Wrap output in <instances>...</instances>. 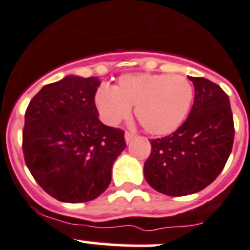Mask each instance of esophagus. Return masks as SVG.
I'll list each match as a JSON object with an SVG mask.
<instances>
[{
  "instance_id": "esophagus-1",
  "label": "esophagus",
  "mask_w": 250,
  "mask_h": 250,
  "mask_svg": "<svg viewBox=\"0 0 250 250\" xmlns=\"http://www.w3.org/2000/svg\"><path fill=\"white\" fill-rule=\"evenodd\" d=\"M125 142H127V143H130L133 139L136 138V134H133V133H130V132H125Z\"/></svg>"
}]
</instances>
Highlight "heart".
I'll return each instance as SVG.
<instances>
[{
  "label": "heart",
  "instance_id": "heart-1",
  "mask_svg": "<svg viewBox=\"0 0 250 250\" xmlns=\"http://www.w3.org/2000/svg\"><path fill=\"white\" fill-rule=\"evenodd\" d=\"M193 101V87L181 75H123L113 88L100 87L95 106L106 125H117L134 106V114L150 134L165 136L185 121Z\"/></svg>",
  "mask_w": 250,
  "mask_h": 250
}]
</instances>
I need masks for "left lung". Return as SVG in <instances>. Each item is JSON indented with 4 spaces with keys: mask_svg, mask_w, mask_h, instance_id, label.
Wrapping results in <instances>:
<instances>
[{
    "mask_svg": "<svg viewBox=\"0 0 250 250\" xmlns=\"http://www.w3.org/2000/svg\"><path fill=\"white\" fill-rule=\"evenodd\" d=\"M195 100L188 117L174 133L149 139L144 176L167 196L199 192L221 174L232 151L234 123L228 95L212 81L192 78Z\"/></svg>",
    "mask_w": 250,
    "mask_h": 250,
    "instance_id": "left-lung-1",
    "label": "left lung"
}]
</instances>
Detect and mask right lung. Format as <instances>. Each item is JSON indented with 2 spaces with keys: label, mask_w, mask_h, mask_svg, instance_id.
<instances>
[{
  "label": "right lung",
  "mask_w": 250,
  "mask_h": 250,
  "mask_svg": "<svg viewBox=\"0 0 250 250\" xmlns=\"http://www.w3.org/2000/svg\"><path fill=\"white\" fill-rule=\"evenodd\" d=\"M96 78L66 76L45 85L24 114L23 155L46 193L69 204L99 197L125 150V132L99 120Z\"/></svg>",
  "instance_id": "obj_1"
}]
</instances>
